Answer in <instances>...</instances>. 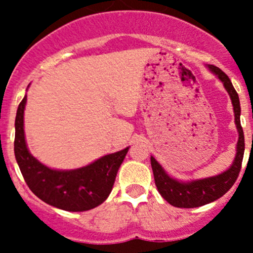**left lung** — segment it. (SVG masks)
Masks as SVG:
<instances>
[{"label": "left lung", "mask_w": 253, "mask_h": 253, "mask_svg": "<svg viewBox=\"0 0 253 253\" xmlns=\"http://www.w3.org/2000/svg\"><path fill=\"white\" fill-rule=\"evenodd\" d=\"M208 67L223 82L224 86H225L231 98L234 112H235V124L237 131H239L236 157L230 169H228L223 174L203 178V180L191 181V182H180V181L171 178L160 167L159 163L154 158L150 157V164H152L155 186H157L158 191L165 201H168L170 205L177 207V208H196V207L205 206L225 195L237 180V176L241 170L242 159H244L245 137L241 122H240L241 109H240L239 95H237L235 88L231 84L230 79L220 68L213 65H209Z\"/></svg>", "instance_id": "8db88e82"}]
</instances>
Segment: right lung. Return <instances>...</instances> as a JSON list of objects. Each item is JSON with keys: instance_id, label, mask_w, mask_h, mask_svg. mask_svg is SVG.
<instances>
[{"instance_id": "1", "label": "right lung", "mask_w": 253, "mask_h": 253, "mask_svg": "<svg viewBox=\"0 0 253 253\" xmlns=\"http://www.w3.org/2000/svg\"><path fill=\"white\" fill-rule=\"evenodd\" d=\"M27 96L20 101L16 116L14 155L28 187L47 205L68 211L95 208L110 195L117 170L128 148L105 155L76 170H52L38 162L28 150L24 137V108Z\"/></svg>"}]
</instances>
